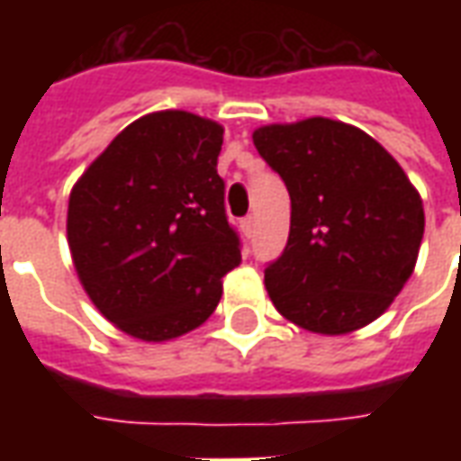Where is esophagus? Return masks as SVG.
<instances>
[{"instance_id":"34e87169","label":"esophagus","mask_w":461,"mask_h":461,"mask_svg":"<svg viewBox=\"0 0 461 461\" xmlns=\"http://www.w3.org/2000/svg\"><path fill=\"white\" fill-rule=\"evenodd\" d=\"M241 231H244V237L251 240L254 237V231H257V217H247V220H241Z\"/></svg>"}]
</instances>
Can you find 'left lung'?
<instances>
[{
    "label": "left lung",
    "instance_id": "8db88e82",
    "mask_svg": "<svg viewBox=\"0 0 461 461\" xmlns=\"http://www.w3.org/2000/svg\"><path fill=\"white\" fill-rule=\"evenodd\" d=\"M286 182V249L264 274L281 316L319 336L380 319L412 276L425 207L400 162L367 132L333 118L271 122L251 132Z\"/></svg>",
    "mask_w": 461,
    "mask_h": 461
}]
</instances>
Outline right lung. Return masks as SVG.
I'll list each match as a JSON object with an SVG mask.
<instances>
[{"mask_svg":"<svg viewBox=\"0 0 461 461\" xmlns=\"http://www.w3.org/2000/svg\"><path fill=\"white\" fill-rule=\"evenodd\" d=\"M221 138L212 118L155 111L122 128L71 187L66 240L78 281L132 339L200 329L240 267L217 175Z\"/></svg>","mask_w":461,"mask_h":461,"instance_id":"1","label":"right lung"}]
</instances>
